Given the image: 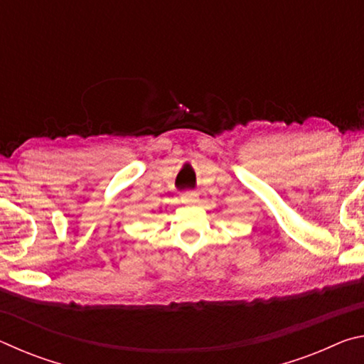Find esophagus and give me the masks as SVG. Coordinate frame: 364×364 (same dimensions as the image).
I'll return each instance as SVG.
<instances>
[{"instance_id": "esophagus-1", "label": "esophagus", "mask_w": 364, "mask_h": 364, "mask_svg": "<svg viewBox=\"0 0 364 364\" xmlns=\"http://www.w3.org/2000/svg\"><path fill=\"white\" fill-rule=\"evenodd\" d=\"M197 199H199V194L193 193V191H186V193L181 194L183 204H196Z\"/></svg>"}]
</instances>
